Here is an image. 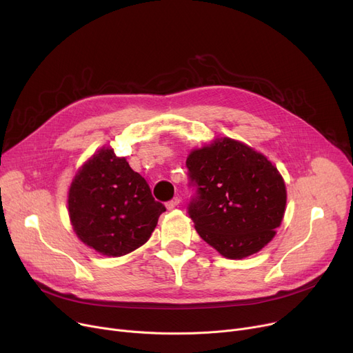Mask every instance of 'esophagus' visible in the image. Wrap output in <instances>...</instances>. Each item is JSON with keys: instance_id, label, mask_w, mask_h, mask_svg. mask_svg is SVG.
<instances>
[{"instance_id": "34e87169", "label": "esophagus", "mask_w": 353, "mask_h": 353, "mask_svg": "<svg viewBox=\"0 0 353 353\" xmlns=\"http://www.w3.org/2000/svg\"><path fill=\"white\" fill-rule=\"evenodd\" d=\"M179 203H180V199L174 197V199H172V200H169V201L165 203V208H167V210H173V209H176L179 206Z\"/></svg>"}]
</instances>
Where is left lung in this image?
Here are the masks:
<instances>
[{"label": "left lung", "mask_w": 353, "mask_h": 353, "mask_svg": "<svg viewBox=\"0 0 353 353\" xmlns=\"http://www.w3.org/2000/svg\"><path fill=\"white\" fill-rule=\"evenodd\" d=\"M186 165L196 188L188 212L206 243L243 259L270 242L285 214L286 186L263 154L225 137L193 150Z\"/></svg>", "instance_id": "left-lung-1"}]
</instances>
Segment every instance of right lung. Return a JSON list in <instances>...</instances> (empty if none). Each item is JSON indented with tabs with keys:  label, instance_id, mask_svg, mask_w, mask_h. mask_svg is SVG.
<instances>
[{
	"label": "right lung",
	"instance_id": "add662e5",
	"mask_svg": "<svg viewBox=\"0 0 353 353\" xmlns=\"http://www.w3.org/2000/svg\"><path fill=\"white\" fill-rule=\"evenodd\" d=\"M165 208L152 196L144 177L103 147L77 172L68 192L74 232L96 252L119 257L150 239Z\"/></svg>",
	"mask_w": 353,
	"mask_h": 353
}]
</instances>
